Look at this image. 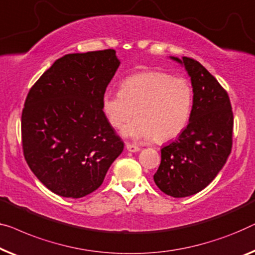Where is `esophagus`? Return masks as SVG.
Masks as SVG:
<instances>
[{"label": "esophagus", "mask_w": 255, "mask_h": 255, "mask_svg": "<svg viewBox=\"0 0 255 255\" xmlns=\"http://www.w3.org/2000/svg\"><path fill=\"white\" fill-rule=\"evenodd\" d=\"M125 147H127V149L128 150V152H133V153H135V152H139V150H140V147L133 145V143H128V142H127V145H125Z\"/></svg>", "instance_id": "esophagus-1"}]
</instances>
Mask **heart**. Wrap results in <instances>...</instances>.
<instances>
[{
    "instance_id": "heart-1",
    "label": "heart",
    "mask_w": 255,
    "mask_h": 255,
    "mask_svg": "<svg viewBox=\"0 0 255 255\" xmlns=\"http://www.w3.org/2000/svg\"><path fill=\"white\" fill-rule=\"evenodd\" d=\"M193 90L189 80L162 71L134 73L122 80L120 92H106L101 109L114 128L125 136L164 142L178 136L189 123Z\"/></svg>"
}]
</instances>
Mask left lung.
Masks as SVG:
<instances>
[{
	"label": "left lung",
	"mask_w": 255,
	"mask_h": 255,
	"mask_svg": "<svg viewBox=\"0 0 255 255\" xmlns=\"http://www.w3.org/2000/svg\"><path fill=\"white\" fill-rule=\"evenodd\" d=\"M171 58L191 77L193 106L187 127L161 149L154 182L165 194L184 198L204 190L223 168L232 148L234 113L227 91L205 66L191 57Z\"/></svg>",
	"instance_id": "left-lung-1"
}]
</instances>
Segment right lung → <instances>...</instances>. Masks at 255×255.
Returning a JSON list of instances; mask_svg holds the SVG:
<instances>
[{"mask_svg": "<svg viewBox=\"0 0 255 255\" xmlns=\"http://www.w3.org/2000/svg\"><path fill=\"white\" fill-rule=\"evenodd\" d=\"M120 61L114 49L68 54L29 90L21 113L25 160L47 189L78 199L101 186L123 152L101 109Z\"/></svg>", "mask_w": 255, "mask_h": 255, "instance_id": "add662e5", "label": "right lung"}]
</instances>
